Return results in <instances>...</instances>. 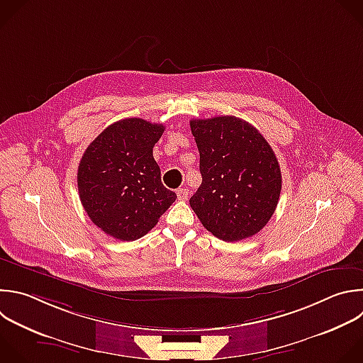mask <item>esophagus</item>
<instances>
[{
  "mask_svg": "<svg viewBox=\"0 0 363 363\" xmlns=\"http://www.w3.org/2000/svg\"><path fill=\"white\" fill-rule=\"evenodd\" d=\"M177 196L179 201H186L189 196V191L186 188H178L177 189Z\"/></svg>",
  "mask_w": 363,
  "mask_h": 363,
  "instance_id": "34e87169",
  "label": "esophagus"
}]
</instances>
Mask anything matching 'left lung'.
Segmentation results:
<instances>
[{
  "mask_svg": "<svg viewBox=\"0 0 363 363\" xmlns=\"http://www.w3.org/2000/svg\"><path fill=\"white\" fill-rule=\"evenodd\" d=\"M202 184L189 203L216 238L235 242L258 233L274 215L282 188L279 162L262 134L232 116L192 119Z\"/></svg>",
  "mask_w": 363,
  "mask_h": 363,
  "instance_id": "obj_1",
  "label": "left lung"
}]
</instances>
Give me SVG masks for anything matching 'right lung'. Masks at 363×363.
Segmentation results:
<instances>
[{
  "instance_id": "right-lung-1",
  "label": "right lung",
  "mask_w": 363,
  "mask_h": 363,
  "mask_svg": "<svg viewBox=\"0 0 363 363\" xmlns=\"http://www.w3.org/2000/svg\"><path fill=\"white\" fill-rule=\"evenodd\" d=\"M165 127L125 118L106 127L85 150L77 174L81 203L106 235L135 240L177 199L161 182L152 148Z\"/></svg>"
}]
</instances>
